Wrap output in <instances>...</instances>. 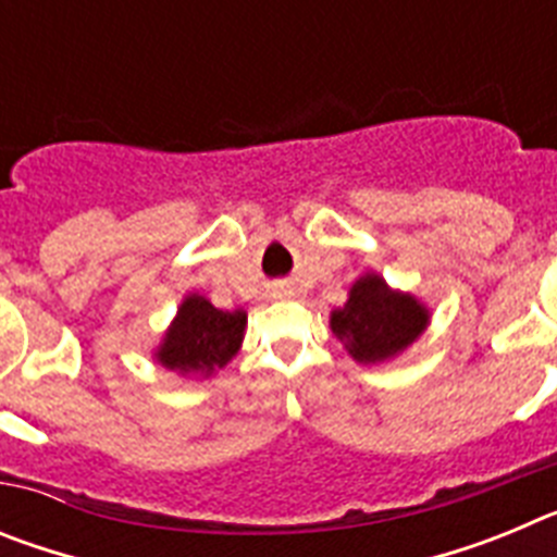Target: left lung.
<instances>
[{"instance_id": "obj_1", "label": "left lung", "mask_w": 557, "mask_h": 557, "mask_svg": "<svg viewBox=\"0 0 557 557\" xmlns=\"http://www.w3.org/2000/svg\"><path fill=\"white\" fill-rule=\"evenodd\" d=\"M426 321V309L412 295L393 293L379 275H362L346 307L332 312V332L357 362H382L405 351Z\"/></svg>"}]
</instances>
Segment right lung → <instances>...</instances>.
<instances>
[{"mask_svg": "<svg viewBox=\"0 0 557 557\" xmlns=\"http://www.w3.org/2000/svg\"><path fill=\"white\" fill-rule=\"evenodd\" d=\"M243 329L245 312H223L200 295H189L161 343L159 362L170 371L211 376L239 351Z\"/></svg>", "mask_w": 557, "mask_h": 557, "instance_id": "right-lung-1", "label": "right lung"}]
</instances>
